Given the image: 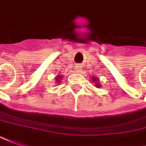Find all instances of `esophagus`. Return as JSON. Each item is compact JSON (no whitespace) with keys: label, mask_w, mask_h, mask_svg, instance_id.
Here are the masks:
<instances>
[{"label":"esophagus","mask_w":146,"mask_h":146,"mask_svg":"<svg viewBox=\"0 0 146 146\" xmlns=\"http://www.w3.org/2000/svg\"><path fill=\"white\" fill-rule=\"evenodd\" d=\"M80 70H81V67H80V66H76V71H77V72H80Z\"/></svg>","instance_id":"obj_1"}]
</instances>
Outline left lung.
I'll return each mask as SVG.
<instances>
[{
  "mask_svg": "<svg viewBox=\"0 0 146 146\" xmlns=\"http://www.w3.org/2000/svg\"><path fill=\"white\" fill-rule=\"evenodd\" d=\"M92 80H94V81H96V86H97V87H99V86H100V84H99V83H98V82H96V81H97V79H96V78H93V79H92Z\"/></svg>",
  "mask_w": 146,
  "mask_h": 146,
  "instance_id": "left-lung-1",
  "label": "left lung"
}]
</instances>
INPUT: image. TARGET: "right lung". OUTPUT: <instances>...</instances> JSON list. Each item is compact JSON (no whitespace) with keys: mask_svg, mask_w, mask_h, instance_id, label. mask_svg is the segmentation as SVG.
<instances>
[{"mask_svg":"<svg viewBox=\"0 0 146 146\" xmlns=\"http://www.w3.org/2000/svg\"><path fill=\"white\" fill-rule=\"evenodd\" d=\"M61 78H62V77H61V76H58V77H57V81H59V80H60V79H61ZM59 82H60V81H59Z\"/></svg>","mask_w":146,"mask_h":146,"instance_id":"1","label":"right lung"}]
</instances>
